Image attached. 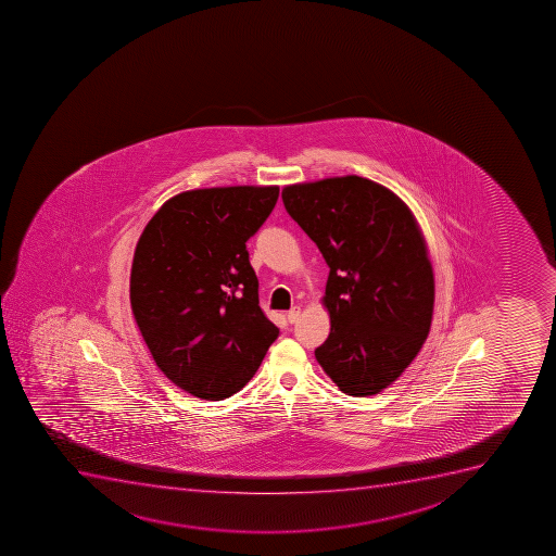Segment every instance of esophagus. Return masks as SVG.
Instances as JSON below:
<instances>
[{
  "mask_svg": "<svg viewBox=\"0 0 556 556\" xmlns=\"http://www.w3.org/2000/svg\"><path fill=\"white\" fill-rule=\"evenodd\" d=\"M287 317L290 325H295V323L299 320V317H301V308H299V306H293V308L288 312Z\"/></svg>",
  "mask_w": 556,
  "mask_h": 556,
  "instance_id": "esophagus-1",
  "label": "esophagus"
}]
</instances>
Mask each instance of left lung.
Instances as JSON below:
<instances>
[{
  "label": "left lung",
  "instance_id": "8db88e82",
  "mask_svg": "<svg viewBox=\"0 0 556 556\" xmlns=\"http://www.w3.org/2000/svg\"><path fill=\"white\" fill-rule=\"evenodd\" d=\"M282 203L330 268L331 331L315 357L339 390L375 395L417 357L431 326L433 269L417 220L358 176L292 185Z\"/></svg>",
  "mask_w": 556,
  "mask_h": 556
}]
</instances>
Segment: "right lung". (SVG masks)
<instances>
[{
    "label": "right lung",
    "mask_w": 556,
    "mask_h": 556,
    "mask_svg": "<svg viewBox=\"0 0 556 556\" xmlns=\"http://www.w3.org/2000/svg\"><path fill=\"white\" fill-rule=\"evenodd\" d=\"M277 198V187L190 190L168 199L139 237L134 317L161 371L193 396L237 393L281 336L258 306L247 250Z\"/></svg>",
    "instance_id": "1"
}]
</instances>
